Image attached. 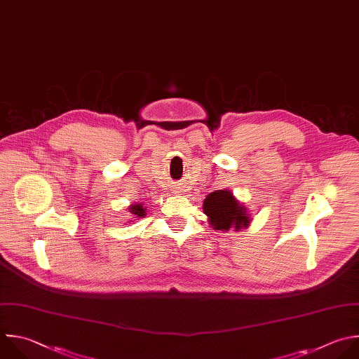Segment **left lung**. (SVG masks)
<instances>
[{
    "mask_svg": "<svg viewBox=\"0 0 359 359\" xmlns=\"http://www.w3.org/2000/svg\"><path fill=\"white\" fill-rule=\"evenodd\" d=\"M203 211L208 217L210 225L217 231L226 232L229 228L240 231L250 225L248 211L229 190H215L203 203Z\"/></svg>",
    "mask_w": 359,
    "mask_h": 359,
    "instance_id": "8db88e82",
    "label": "left lung"
}]
</instances>
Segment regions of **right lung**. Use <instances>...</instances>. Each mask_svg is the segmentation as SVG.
<instances>
[{
	"instance_id": "right-lung-1",
	"label": "right lung",
	"mask_w": 359,
	"mask_h": 359,
	"mask_svg": "<svg viewBox=\"0 0 359 359\" xmlns=\"http://www.w3.org/2000/svg\"><path fill=\"white\" fill-rule=\"evenodd\" d=\"M130 212L133 214L134 218H141V217H145V208L142 204H133L130 208Z\"/></svg>"
}]
</instances>
